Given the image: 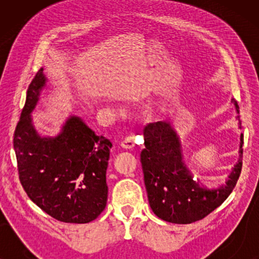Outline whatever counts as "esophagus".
Instances as JSON below:
<instances>
[{"label":"esophagus","instance_id":"esophagus-1","mask_svg":"<svg viewBox=\"0 0 259 259\" xmlns=\"http://www.w3.org/2000/svg\"><path fill=\"white\" fill-rule=\"evenodd\" d=\"M121 146L126 150H132L136 146V140H134V136H127L125 139L121 141Z\"/></svg>","mask_w":259,"mask_h":259}]
</instances>
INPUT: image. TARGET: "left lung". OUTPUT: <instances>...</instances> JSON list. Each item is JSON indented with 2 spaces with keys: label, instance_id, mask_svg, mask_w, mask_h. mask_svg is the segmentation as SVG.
<instances>
[{
  "label": "left lung",
  "instance_id": "1",
  "mask_svg": "<svg viewBox=\"0 0 259 259\" xmlns=\"http://www.w3.org/2000/svg\"><path fill=\"white\" fill-rule=\"evenodd\" d=\"M239 114L238 104L232 99ZM239 125H242L240 116ZM145 148L141 151L144 182L152 211L162 221L190 224L200 221L224 203L235 189L242 172L243 136L240 158L225 185L207 189L193 180L183 160L178 137L168 122L150 123L144 128Z\"/></svg>",
  "mask_w": 259,
  "mask_h": 259
}]
</instances>
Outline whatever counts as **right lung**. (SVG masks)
I'll return each mask as SVG.
<instances>
[{
  "instance_id": "add662e5",
  "label": "right lung",
  "mask_w": 259,
  "mask_h": 259,
  "mask_svg": "<svg viewBox=\"0 0 259 259\" xmlns=\"http://www.w3.org/2000/svg\"><path fill=\"white\" fill-rule=\"evenodd\" d=\"M45 83L44 68H40L28 87L14 132L20 183L28 197L56 221L90 223L107 203L106 169L112 143L104 136H95L76 116L67 120L58 137L38 136L30 112Z\"/></svg>"
}]
</instances>
